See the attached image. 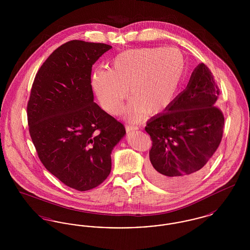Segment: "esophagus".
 <instances>
[{
	"instance_id": "34e87169",
	"label": "esophagus",
	"mask_w": 250,
	"mask_h": 250,
	"mask_svg": "<svg viewBox=\"0 0 250 250\" xmlns=\"http://www.w3.org/2000/svg\"><path fill=\"white\" fill-rule=\"evenodd\" d=\"M139 129V126H137V125H126V131H134V130H138Z\"/></svg>"
}]
</instances>
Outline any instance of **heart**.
Wrapping results in <instances>:
<instances>
[{"label":"heart","instance_id":"b5f03b06","mask_svg":"<svg viewBox=\"0 0 250 250\" xmlns=\"http://www.w3.org/2000/svg\"><path fill=\"white\" fill-rule=\"evenodd\" d=\"M185 67L182 53L174 48L130 49L116 55L110 69H98L93 75V87L102 107L117 114L127 88L134 99L126 107L137 119L143 109L157 113L173 100Z\"/></svg>","mask_w":250,"mask_h":250}]
</instances>
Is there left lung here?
<instances>
[{"mask_svg": "<svg viewBox=\"0 0 250 250\" xmlns=\"http://www.w3.org/2000/svg\"><path fill=\"white\" fill-rule=\"evenodd\" d=\"M219 93L212 72L201 63L186 90L147 123L152 141L147 174L156 185L188 188L207 169L223 136L224 115L214 106Z\"/></svg>", "mask_w": 250, "mask_h": 250, "instance_id": "8db88e82", "label": "left lung"}]
</instances>
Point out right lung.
<instances>
[{
    "label": "right lung",
    "mask_w": 250,
    "mask_h": 250,
    "mask_svg": "<svg viewBox=\"0 0 250 250\" xmlns=\"http://www.w3.org/2000/svg\"><path fill=\"white\" fill-rule=\"evenodd\" d=\"M111 46L71 40L37 71L27 104L29 132L40 161L65 186L87 191L111 169L122 123L94 102L92 66Z\"/></svg>",
    "instance_id": "add662e5"
}]
</instances>
